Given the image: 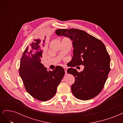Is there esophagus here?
Instances as JSON below:
<instances>
[{"instance_id": "obj_1", "label": "esophagus", "mask_w": 123, "mask_h": 123, "mask_svg": "<svg viewBox=\"0 0 123 123\" xmlns=\"http://www.w3.org/2000/svg\"><path fill=\"white\" fill-rule=\"evenodd\" d=\"M64 70L65 71V74H67V68L64 67Z\"/></svg>"}]
</instances>
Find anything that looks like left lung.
Returning <instances> with one entry per match:
<instances>
[{
    "label": "left lung",
    "mask_w": 123,
    "mask_h": 123,
    "mask_svg": "<svg viewBox=\"0 0 123 123\" xmlns=\"http://www.w3.org/2000/svg\"><path fill=\"white\" fill-rule=\"evenodd\" d=\"M55 33L72 41V66H84L81 72L72 68L67 70L68 73L75 77L71 86L72 93L81 100L95 97L103 89L110 70V58L106 47L102 41L80 30L58 29Z\"/></svg>",
    "instance_id": "obj_1"
}]
</instances>
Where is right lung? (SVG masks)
Masks as SVG:
<instances>
[{
	"instance_id": "right-lung-1",
	"label": "right lung",
	"mask_w": 123,
	"mask_h": 123,
	"mask_svg": "<svg viewBox=\"0 0 123 123\" xmlns=\"http://www.w3.org/2000/svg\"><path fill=\"white\" fill-rule=\"evenodd\" d=\"M44 42L45 39H34L26 48L19 71L26 90L32 97L42 101H46L55 95L65 73L61 66H57L53 71H48L40 62Z\"/></svg>"
}]
</instances>
